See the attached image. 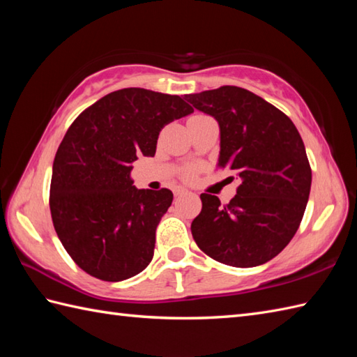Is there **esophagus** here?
Wrapping results in <instances>:
<instances>
[{"instance_id":"1","label":"esophagus","mask_w":357,"mask_h":357,"mask_svg":"<svg viewBox=\"0 0 357 357\" xmlns=\"http://www.w3.org/2000/svg\"><path fill=\"white\" fill-rule=\"evenodd\" d=\"M185 193H188L184 187H178L176 190H174V196H183V195H185Z\"/></svg>"}]
</instances>
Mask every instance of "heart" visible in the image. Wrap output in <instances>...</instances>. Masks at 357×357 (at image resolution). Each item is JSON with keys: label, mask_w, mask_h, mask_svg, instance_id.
Listing matches in <instances>:
<instances>
[{"label": "heart", "mask_w": 357, "mask_h": 357, "mask_svg": "<svg viewBox=\"0 0 357 357\" xmlns=\"http://www.w3.org/2000/svg\"><path fill=\"white\" fill-rule=\"evenodd\" d=\"M198 118H204V115H195V116L190 118V121H192V119H198ZM193 174H195L193 170H187V172L184 173V176H185L187 179H190V178H193Z\"/></svg>", "instance_id": "obj_1"}]
</instances>
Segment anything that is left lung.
Listing matches in <instances>:
<instances>
[{"label": "left lung", "mask_w": 357, "mask_h": 357, "mask_svg": "<svg viewBox=\"0 0 357 357\" xmlns=\"http://www.w3.org/2000/svg\"><path fill=\"white\" fill-rule=\"evenodd\" d=\"M221 130V169L239 179L222 206L202 193L193 239L204 253L231 267H256L278 256L298 231L312 187L304 141L285 113L236 86L187 95ZM231 181L234 176H230Z\"/></svg>", "instance_id": "obj_1"}]
</instances>
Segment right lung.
<instances>
[{"label": "right lung", "instance_id": "obj_1", "mask_svg": "<svg viewBox=\"0 0 357 357\" xmlns=\"http://www.w3.org/2000/svg\"><path fill=\"white\" fill-rule=\"evenodd\" d=\"M193 112L183 98L130 87L102 96L73 121L53 161L50 213L79 268L118 282L138 275L155 252V233L173 193L138 190V156H155L159 132Z\"/></svg>", "mask_w": 357, "mask_h": 357}]
</instances>
